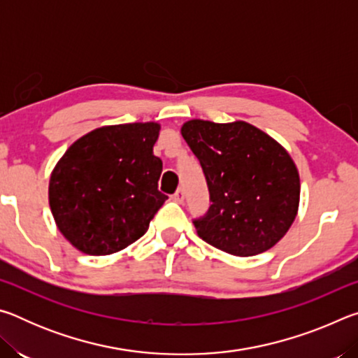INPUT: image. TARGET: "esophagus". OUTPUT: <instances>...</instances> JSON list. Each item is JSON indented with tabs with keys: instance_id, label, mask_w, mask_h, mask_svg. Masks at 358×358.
I'll return each mask as SVG.
<instances>
[{
	"instance_id": "obj_1",
	"label": "esophagus",
	"mask_w": 358,
	"mask_h": 358,
	"mask_svg": "<svg viewBox=\"0 0 358 358\" xmlns=\"http://www.w3.org/2000/svg\"><path fill=\"white\" fill-rule=\"evenodd\" d=\"M172 201L177 202V203H183V201H185V192H183V189H178L177 192H175L173 196H172Z\"/></svg>"
}]
</instances>
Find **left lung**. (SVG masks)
I'll return each mask as SVG.
<instances>
[{
  "label": "left lung",
  "instance_id": "8db88e82",
  "mask_svg": "<svg viewBox=\"0 0 358 358\" xmlns=\"http://www.w3.org/2000/svg\"><path fill=\"white\" fill-rule=\"evenodd\" d=\"M181 136L207 178V216L194 221L197 235L232 256L268 251L292 226L300 205V175L289 151L246 121L194 118Z\"/></svg>",
  "mask_w": 358,
  "mask_h": 358
}]
</instances>
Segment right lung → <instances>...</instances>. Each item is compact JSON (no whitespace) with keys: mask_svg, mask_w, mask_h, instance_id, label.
<instances>
[{"mask_svg":"<svg viewBox=\"0 0 358 358\" xmlns=\"http://www.w3.org/2000/svg\"><path fill=\"white\" fill-rule=\"evenodd\" d=\"M156 121L101 126L71 145L48 180V203L63 237L83 254L108 256L134 243L166 202L157 189Z\"/></svg>","mask_w":358,"mask_h":358,"instance_id":"1","label":"right lung"}]
</instances>
